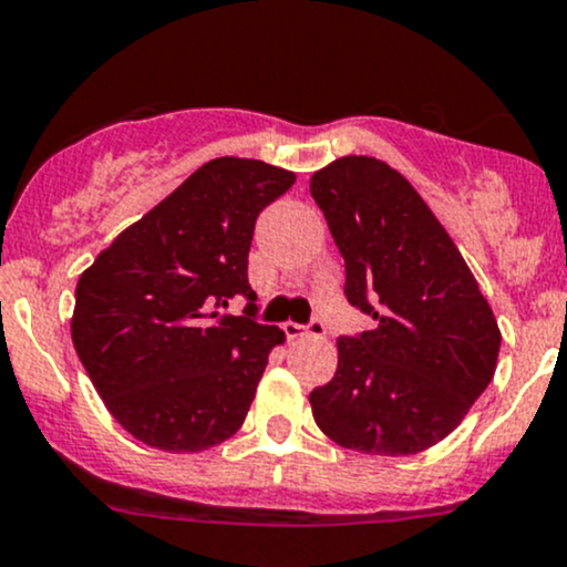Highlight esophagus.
<instances>
[{"label":"esophagus","instance_id":"1","mask_svg":"<svg viewBox=\"0 0 567 567\" xmlns=\"http://www.w3.org/2000/svg\"><path fill=\"white\" fill-rule=\"evenodd\" d=\"M282 331L288 339H298V336H303V333H322L326 331V322H322L320 317H312V322H309V326H301V322H285Z\"/></svg>","mask_w":567,"mask_h":567}]
</instances>
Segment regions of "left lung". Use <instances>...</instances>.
Here are the masks:
<instances>
[{"label":"left lung","mask_w":567,"mask_h":567,"mask_svg":"<svg viewBox=\"0 0 567 567\" xmlns=\"http://www.w3.org/2000/svg\"><path fill=\"white\" fill-rule=\"evenodd\" d=\"M344 258V296L374 331L339 339L309 393L315 422L363 455H416L460 425L495 374L501 331L463 255L409 179L347 155L309 183Z\"/></svg>","instance_id":"obj_1"}]
</instances>
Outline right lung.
I'll return each instance as SVG.
<instances>
[{
  "instance_id": "right-lung-1",
  "label": "right lung",
  "mask_w": 567,
  "mask_h": 567,
  "mask_svg": "<svg viewBox=\"0 0 567 567\" xmlns=\"http://www.w3.org/2000/svg\"><path fill=\"white\" fill-rule=\"evenodd\" d=\"M296 183L215 158L128 226L80 277L72 341L110 414L142 444L202 452L245 422L277 326L258 322L247 255L258 215ZM248 301L234 318L219 309Z\"/></svg>"
}]
</instances>
